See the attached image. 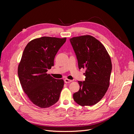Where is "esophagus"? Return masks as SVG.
<instances>
[{
  "mask_svg": "<svg viewBox=\"0 0 134 134\" xmlns=\"http://www.w3.org/2000/svg\"><path fill=\"white\" fill-rule=\"evenodd\" d=\"M71 80H70V79H64V82L65 83H69L70 82H71Z\"/></svg>",
  "mask_w": 134,
  "mask_h": 134,
  "instance_id": "obj_1",
  "label": "esophagus"
}]
</instances>
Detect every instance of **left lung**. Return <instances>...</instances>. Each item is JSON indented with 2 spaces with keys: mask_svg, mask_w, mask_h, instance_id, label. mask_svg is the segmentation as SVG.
Segmentation results:
<instances>
[{
  "mask_svg": "<svg viewBox=\"0 0 134 134\" xmlns=\"http://www.w3.org/2000/svg\"><path fill=\"white\" fill-rule=\"evenodd\" d=\"M79 69H86L84 82L78 81L80 89L73 94L75 102L82 106H93L106 94L109 86L112 63L103 44L90 35L70 39Z\"/></svg>",
  "mask_w": 134,
  "mask_h": 134,
  "instance_id": "8db88e82",
  "label": "left lung"
}]
</instances>
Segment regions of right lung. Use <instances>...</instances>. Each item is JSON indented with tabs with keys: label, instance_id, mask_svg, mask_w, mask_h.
Wrapping results in <instances>:
<instances>
[{
	"label": "right lung",
	"instance_id": "right-lung-1",
	"mask_svg": "<svg viewBox=\"0 0 134 134\" xmlns=\"http://www.w3.org/2000/svg\"><path fill=\"white\" fill-rule=\"evenodd\" d=\"M66 38L42 37L28 43L18 68L23 91L36 106L49 107L58 102L64 87L63 79L47 73L54 66L56 54Z\"/></svg>",
	"mask_w": 134,
	"mask_h": 134
}]
</instances>
